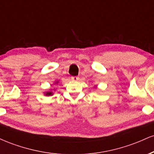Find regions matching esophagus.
I'll use <instances>...</instances> for the list:
<instances>
[{
  "label": "esophagus",
  "mask_w": 154,
  "mask_h": 154,
  "mask_svg": "<svg viewBox=\"0 0 154 154\" xmlns=\"http://www.w3.org/2000/svg\"><path fill=\"white\" fill-rule=\"evenodd\" d=\"M71 79H72V81H78L79 79L78 77H72Z\"/></svg>",
  "instance_id": "1"
}]
</instances>
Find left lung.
Segmentation results:
<instances>
[{"mask_svg": "<svg viewBox=\"0 0 154 154\" xmlns=\"http://www.w3.org/2000/svg\"><path fill=\"white\" fill-rule=\"evenodd\" d=\"M96 87H97V86H95V88H96Z\"/></svg>", "mask_w": 154, "mask_h": 154, "instance_id": "8db88e82", "label": "left lung"}]
</instances>
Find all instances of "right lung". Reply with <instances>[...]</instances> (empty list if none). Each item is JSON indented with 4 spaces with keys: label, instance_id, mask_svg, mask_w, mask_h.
<instances>
[{
    "label": "right lung",
    "instance_id": "add662e5",
    "mask_svg": "<svg viewBox=\"0 0 154 154\" xmlns=\"http://www.w3.org/2000/svg\"><path fill=\"white\" fill-rule=\"evenodd\" d=\"M58 83H59V81H56V82H54V85L58 84ZM54 90L55 91V89H54ZM52 91H53V89H51V90H50V91L45 92V95H46V96H50V95L51 96V95H54V93H53Z\"/></svg>",
    "mask_w": 154,
    "mask_h": 154
}]
</instances>
